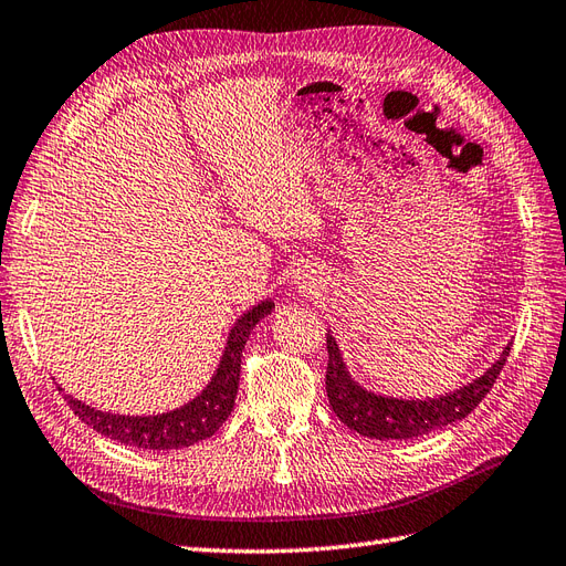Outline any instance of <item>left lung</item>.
I'll return each mask as SVG.
<instances>
[{
	"label": "left lung",
	"instance_id": "1",
	"mask_svg": "<svg viewBox=\"0 0 566 566\" xmlns=\"http://www.w3.org/2000/svg\"><path fill=\"white\" fill-rule=\"evenodd\" d=\"M328 367L326 394L338 420L348 424L357 434L369 439H412L442 430L447 424L463 420L492 389L494 379L506 363L512 346H506L485 375L473 379L465 387L437 398H396L365 389L343 360L338 340L326 334Z\"/></svg>",
	"mask_w": 566,
	"mask_h": 566
}]
</instances>
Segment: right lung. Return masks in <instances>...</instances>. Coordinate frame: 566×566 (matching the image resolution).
I'll return each mask as SVG.
<instances>
[{
    "label": "right lung",
    "instance_id": "obj_1",
    "mask_svg": "<svg viewBox=\"0 0 566 566\" xmlns=\"http://www.w3.org/2000/svg\"><path fill=\"white\" fill-rule=\"evenodd\" d=\"M275 305L271 300H261L259 305L247 310L235 326L230 328L226 350L213 371L211 381L206 384L201 394L191 401L158 416H119V412H105L93 406H86L74 396H64L78 420H84L95 432H101L119 444L168 451L182 449L201 442V439L216 434L220 424L232 412L235 396L240 387V363L244 343L250 338L252 328L271 314ZM62 389V387H60Z\"/></svg>",
    "mask_w": 566,
    "mask_h": 566
}]
</instances>
